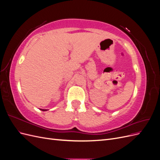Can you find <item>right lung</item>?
Returning a JSON list of instances; mask_svg holds the SVG:
<instances>
[{"label":"right lung","mask_w":160,"mask_h":160,"mask_svg":"<svg viewBox=\"0 0 160 160\" xmlns=\"http://www.w3.org/2000/svg\"><path fill=\"white\" fill-rule=\"evenodd\" d=\"M41 110H42V111H47L46 109H41Z\"/></svg>","instance_id":"add662e5"}]
</instances>
